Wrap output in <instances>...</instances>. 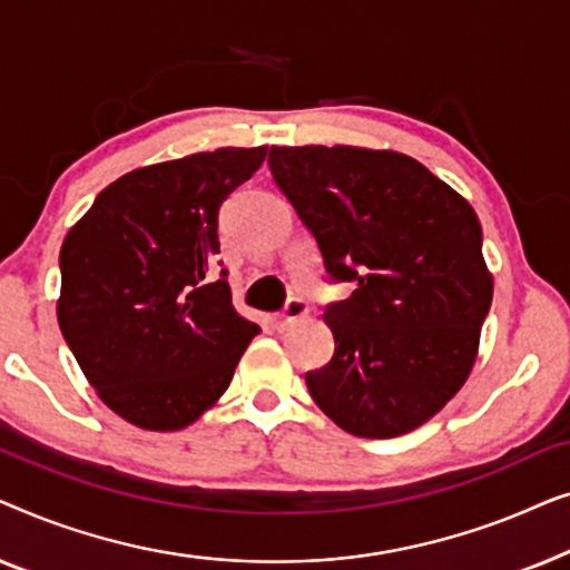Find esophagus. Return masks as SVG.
I'll list each match as a JSON object with an SVG mask.
<instances>
[{"label": "esophagus", "mask_w": 570, "mask_h": 570, "mask_svg": "<svg viewBox=\"0 0 570 570\" xmlns=\"http://www.w3.org/2000/svg\"><path fill=\"white\" fill-rule=\"evenodd\" d=\"M306 314H308L306 303H303L301 298H291V301H287V306H285L283 314L275 316V326H277V330H287V326L295 324V322H298V318H303Z\"/></svg>", "instance_id": "esophagus-1"}]
</instances>
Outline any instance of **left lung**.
<instances>
[{
	"label": "left lung",
	"instance_id": "left-lung-1",
	"mask_svg": "<svg viewBox=\"0 0 570 570\" xmlns=\"http://www.w3.org/2000/svg\"><path fill=\"white\" fill-rule=\"evenodd\" d=\"M272 176L347 301L324 311L334 355L306 373L326 417L357 439L428 423L470 379L493 275L462 194L423 163L353 145L272 147Z\"/></svg>",
	"mask_w": 570,
	"mask_h": 570
}]
</instances>
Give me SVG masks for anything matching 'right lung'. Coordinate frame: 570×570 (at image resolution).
Masks as SVG:
<instances>
[{
	"label": "right lung",
	"mask_w": 570,
	"mask_h": 570,
	"mask_svg": "<svg viewBox=\"0 0 570 570\" xmlns=\"http://www.w3.org/2000/svg\"><path fill=\"white\" fill-rule=\"evenodd\" d=\"M267 158L220 147L135 168L61 244L59 330L100 402L142 431H181L213 407L259 326L209 279L217 209Z\"/></svg>",
	"instance_id": "1"
}]
</instances>
